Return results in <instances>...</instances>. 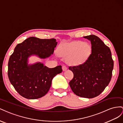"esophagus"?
<instances>
[{
	"instance_id": "34e87169",
	"label": "esophagus",
	"mask_w": 123,
	"mask_h": 123,
	"mask_svg": "<svg viewBox=\"0 0 123 123\" xmlns=\"http://www.w3.org/2000/svg\"><path fill=\"white\" fill-rule=\"evenodd\" d=\"M62 69L63 71H65V70L67 69V66H66V65H63L62 66Z\"/></svg>"
}]
</instances>
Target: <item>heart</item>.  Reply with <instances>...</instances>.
I'll list each match as a JSON object with an SVG mask.
<instances>
[{
  "instance_id": "obj_1",
  "label": "heart",
  "mask_w": 123,
  "mask_h": 123,
  "mask_svg": "<svg viewBox=\"0 0 123 123\" xmlns=\"http://www.w3.org/2000/svg\"><path fill=\"white\" fill-rule=\"evenodd\" d=\"M60 50L69 55L74 54L72 57V61L76 64L85 61L91 54V47L89 45L86 43L83 44L81 42L63 46Z\"/></svg>"
}]
</instances>
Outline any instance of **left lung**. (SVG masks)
<instances>
[{"label": "left lung", "instance_id": "1", "mask_svg": "<svg viewBox=\"0 0 123 123\" xmlns=\"http://www.w3.org/2000/svg\"><path fill=\"white\" fill-rule=\"evenodd\" d=\"M84 37L91 41L92 52L83 63L69 66L74 77L69 84L76 95L92 98L102 93L109 83L114 62L110 48L100 38L93 34Z\"/></svg>", "mask_w": 123, "mask_h": 123}]
</instances>
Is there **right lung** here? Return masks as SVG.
Instances as JSON below:
<instances>
[{
	"mask_svg": "<svg viewBox=\"0 0 123 123\" xmlns=\"http://www.w3.org/2000/svg\"><path fill=\"white\" fill-rule=\"evenodd\" d=\"M57 42L55 38L41 39L30 37L16 45L8 62L10 82L21 96L35 99L48 92L54 77L62 72L61 65L50 68L40 62L28 65V58L37 55L45 59L53 54Z\"/></svg>",
	"mask_w": 123,
	"mask_h": 123,
	"instance_id": "add662e5",
	"label": "right lung"
}]
</instances>
